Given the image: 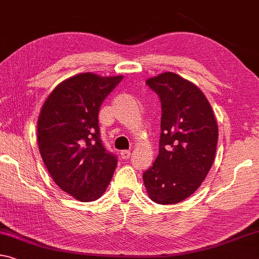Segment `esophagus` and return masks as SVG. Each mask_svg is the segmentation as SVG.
Wrapping results in <instances>:
<instances>
[{
	"instance_id": "1",
	"label": "esophagus",
	"mask_w": 259,
	"mask_h": 259,
	"mask_svg": "<svg viewBox=\"0 0 259 259\" xmlns=\"http://www.w3.org/2000/svg\"><path fill=\"white\" fill-rule=\"evenodd\" d=\"M131 155V151L130 150H123L121 152V158L122 159H129Z\"/></svg>"
}]
</instances>
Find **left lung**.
Segmentation results:
<instances>
[{"mask_svg": "<svg viewBox=\"0 0 259 259\" xmlns=\"http://www.w3.org/2000/svg\"><path fill=\"white\" fill-rule=\"evenodd\" d=\"M161 101L159 154L143 180L150 198L162 205L191 196L210 171L218 123L210 102L195 85L174 72L146 80Z\"/></svg>", "mask_w": 259, "mask_h": 259, "instance_id": "obj_1", "label": "left lung"}]
</instances>
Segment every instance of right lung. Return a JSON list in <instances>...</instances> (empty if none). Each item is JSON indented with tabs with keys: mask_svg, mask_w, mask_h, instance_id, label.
<instances>
[{
	"mask_svg": "<svg viewBox=\"0 0 259 259\" xmlns=\"http://www.w3.org/2000/svg\"><path fill=\"white\" fill-rule=\"evenodd\" d=\"M122 78L78 73L61 81L41 107V158L53 181L79 202L100 198L116 168V157L101 143L98 113Z\"/></svg>",
	"mask_w": 259,
	"mask_h": 259,
	"instance_id": "1",
	"label": "right lung"
}]
</instances>
